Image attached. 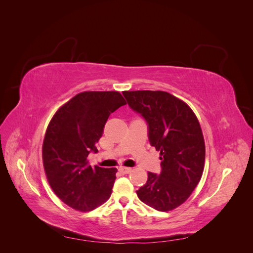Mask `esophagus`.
<instances>
[{
	"instance_id": "esophagus-1",
	"label": "esophagus",
	"mask_w": 253,
	"mask_h": 253,
	"mask_svg": "<svg viewBox=\"0 0 253 253\" xmlns=\"http://www.w3.org/2000/svg\"><path fill=\"white\" fill-rule=\"evenodd\" d=\"M119 171L124 174H127L132 172V168H127V167H120Z\"/></svg>"
}]
</instances>
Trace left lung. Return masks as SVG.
Instances as JSON below:
<instances>
[{"label":"left lung","instance_id":"obj_1","mask_svg":"<svg viewBox=\"0 0 253 253\" xmlns=\"http://www.w3.org/2000/svg\"><path fill=\"white\" fill-rule=\"evenodd\" d=\"M131 109L147 120L149 140L160 152L162 173H148L139 200L157 211L185 203L200 182L205 167V140L196 115L177 97L163 90H126Z\"/></svg>","mask_w":253,"mask_h":253}]
</instances>
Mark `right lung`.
<instances>
[{
    "mask_svg": "<svg viewBox=\"0 0 253 253\" xmlns=\"http://www.w3.org/2000/svg\"><path fill=\"white\" fill-rule=\"evenodd\" d=\"M125 104L119 91H82L49 122L42 147L44 171L55 194L75 210H94L112 194L117 169L90 167L87 156L98 152L110 115Z\"/></svg>",
    "mask_w": 253,
    "mask_h": 253,
    "instance_id": "add662e5",
    "label": "right lung"
}]
</instances>
